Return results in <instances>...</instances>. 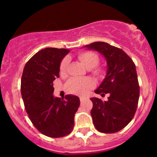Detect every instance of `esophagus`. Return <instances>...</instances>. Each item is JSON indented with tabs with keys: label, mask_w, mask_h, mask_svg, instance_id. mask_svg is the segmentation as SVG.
<instances>
[{
	"label": "esophagus",
	"mask_w": 157,
	"mask_h": 157,
	"mask_svg": "<svg viewBox=\"0 0 157 157\" xmlns=\"http://www.w3.org/2000/svg\"><path fill=\"white\" fill-rule=\"evenodd\" d=\"M84 100H85V97H80V102H82V101H83Z\"/></svg>",
	"instance_id": "obj_1"
}]
</instances>
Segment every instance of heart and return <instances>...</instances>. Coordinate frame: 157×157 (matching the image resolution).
Wrapping results in <instances>:
<instances>
[{"label":"heart","instance_id":"heart-1","mask_svg":"<svg viewBox=\"0 0 157 157\" xmlns=\"http://www.w3.org/2000/svg\"><path fill=\"white\" fill-rule=\"evenodd\" d=\"M79 60L87 68H91L97 66L99 62V57L97 54L92 52H85L78 55ZM68 65V59L64 58L60 66V75H65ZM93 73L96 75H100L102 73L101 68H94ZM93 80L89 77H73L68 81L66 88L69 92L77 95H85L94 87Z\"/></svg>","mask_w":157,"mask_h":157}]
</instances>
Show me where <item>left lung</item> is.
Listing matches in <instances>:
<instances>
[{
	"instance_id": "8db88e82",
	"label": "left lung",
	"mask_w": 157,
	"mask_h": 157,
	"mask_svg": "<svg viewBox=\"0 0 157 157\" xmlns=\"http://www.w3.org/2000/svg\"><path fill=\"white\" fill-rule=\"evenodd\" d=\"M84 47L98 52L107 63L105 77L94 92L109 97L107 101L91 98L94 125L100 132H117L131 121L137 108L140 86L136 66L123 50L107 43L94 42Z\"/></svg>"
}]
</instances>
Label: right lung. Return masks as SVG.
Segmentation results:
<instances>
[{
	"label": "right lung",
	"instance_id": "add662e5",
	"mask_svg": "<svg viewBox=\"0 0 157 157\" xmlns=\"http://www.w3.org/2000/svg\"><path fill=\"white\" fill-rule=\"evenodd\" d=\"M70 51L46 48L32 56L21 77V95L30 120L40 132L52 138L69 134L80 99L68 94L65 100L54 97L53 81L59 77L63 58Z\"/></svg>",
	"mask_w": 157,
	"mask_h": 157
}]
</instances>
